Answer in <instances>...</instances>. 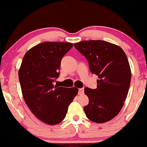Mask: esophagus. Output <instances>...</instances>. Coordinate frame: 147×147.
<instances>
[{
	"label": "esophagus",
	"instance_id": "esophagus-1",
	"mask_svg": "<svg viewBox=\"0 0 147 147\" xmlns=\"http://www.w3.org/2000/svg\"><path fill=\"white\" fill-rule=\"evenodd\" d=\"M84 94V88H81L79 90V95H83Z\"/></svg>",
	"mask_w": 147,
	"mask_h": 147
}]
</instances>
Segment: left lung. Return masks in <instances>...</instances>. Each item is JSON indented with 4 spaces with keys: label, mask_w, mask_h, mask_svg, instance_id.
Masks as SVG:
<instances>
[{
    "label": "left lung",
    "mask_w": 147,
    "mask_h": 147,
    "mask_svg": "<svg viewBox=\"0 0 147 147\" xmlns=\"http://www.w3.org/2000/svg\"><path fill=\"white\" fill-rule=\"evenodd\" d=\"M74 46L98 77L97 88L84 89L89 98L83 108L86 117L95 123L109 121L120 112L127 97L131 81L127 57L120 47L105 40H84Z\"/></svg>",
    "instance_id": "1"
}]
</instances>
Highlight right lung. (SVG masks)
<instances>
[{"instance_id":"1","label":"right lung","mask_w":147,"mask_h":147,"mask_svg":"<svg viewBox=\"0 0 147 147\" xmlns=\"http://www.w3.org/2000/svg\"><path fill=\"white\" fill-rule=\"evenodd\" d=\"M73 45L44 42L28 50L22 60L19 80L24 99L38 119L49 125L60 123L78 89L54 86L62 57Z\"/></svg>"}]
</instances>
